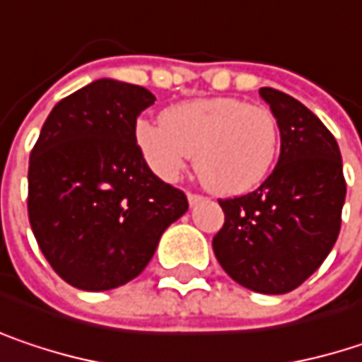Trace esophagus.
I'll list each match as a JSON object with an SVG mask.
<instances>
[{"label":"esophagus","mask_w":362,"mask_h":362,"mask_svg":"<svg viewBox=\"0 0 362 362\" xmlns=\"http://www.w3.org/2000/svg\"><path fill=\"white\" fill-rule=\"evenodd\" d=\"M203 201H205V197H203V194L188 192V203H190V207H194V205H199V203H203Z\"/></svg>","instance_id":"34e87169"}]
</instances>
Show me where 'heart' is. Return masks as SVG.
Returning <instances> with one entry per match:
<instances>
[{
    "instance_id": "b5f03b06",
    "label": "heart",
    "mask_w": 362,
    "mask_h": 362,
    "mask_svg": "<svg viewBox=\"0 0 362 362\" xmlns=\"http://www.w3.org/2000/svg\"><path fill=\"white\" fill-rule=\"evenodd\" d=\"M136 145L161 178H178L194 153L203 184L217 194H243L265 180L276 163L279 128L269 107L234 97H209L178 103L161 122L141 119Z\"/></svg>"
}]
</instances>
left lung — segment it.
Here are the masks:
<instances>
[{
    "label": "left lung",
    "mask_w": 362,
    "mask_h": 362,
    "mask_svg": "<svg viewBox=\"0 0 362 362\" xmlns=\"http://www.w3.org/2000/svg\"><path fill=\"white\" fill-rule=\"evenodd\" d=\"M259 95L278 119V165L257 190L219 201L226 221L214 236V252L240 286L286 294L336 245L346 180L338 143L311 110L269 86Z\"/></svg>",
    "instance_id": "obj_1"
}]
</instances>
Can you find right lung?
<instances>
[{
    "label": "right lung",
    "instance_id": "obj_1",
    "mask_svg": "<svg viewBox=\"0 0 362 362\" xmlns=\"http://www.w3.org/2000/svg\"><path fill=\"white\" fill-rule=\"evenodd\" d=\"M145 86L101 78L62 99L28 161V219L53 272L101 292L134 279L161 234L186 214V194L159 180L136 145Z\"/></svg>",
    "mask_w": 362,
    "mask_h": 362
}]
</instances>
